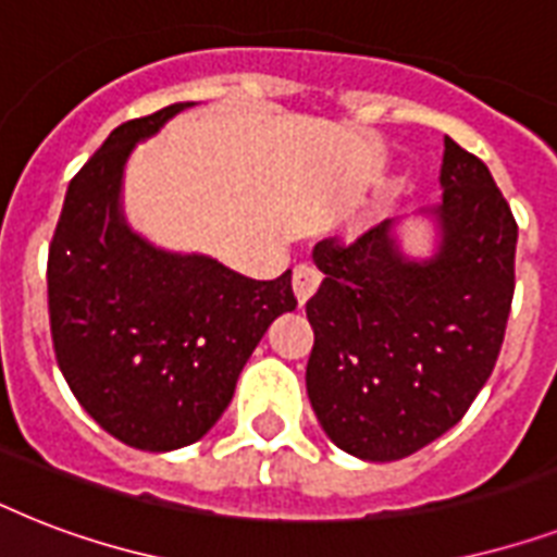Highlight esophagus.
<instances>
[{
	"mask_svg": "<svg viewBox=\"0 0 557 557\" xmlns=\"http://www.w3.org/2000/svg\"><path fill=\"white\" fill-rule=\"evenodd\" d=\"M321 286V271L314 269L312 262H297L292 271V288L300 304H306L314 295V288Z\"/></svg>",
	"mask_w": 557,
	"mask_h": 557,
	"instance_id": "obj_1",
	"label": "esophagus"
}]
</instances>
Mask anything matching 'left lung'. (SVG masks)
<instances>
[{"label":"left lung","instance_id":"1","mask_svg":"<svg viewBox=\"0 0 557 557\" xmlns=\"http://www.w3.org/2000/svg\"><path fill=\"white\" fill-rule=\"evenodd\" d=\"M442 248L396 251L389 222L314 245L306 393L330 440L370 462L410 457L466 416L492 375L515 297L518 222L474 152L445 138Z\"/></svg>","mask_w":557,"mask_h":557}]
</instances>
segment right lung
Returning a JSON list of instances; mask_svg holds the SVG:
<instances>
[{
	"instance_id": "add662e5",
	"label": "right lung",
	"mask_w": 557,
	"mask_h": 557,
	"mask_svg": "<svg viewBox=\"0 0 557 557\" xmlns=\"http://www.w3.org/2000/svg\"><path fill=\"white\" fill-rule=\"evenodd\" d=\"M190 103L133 117L72 178L48 245V323L74 398L129 448L173 450L225 413L271 321L292 312V271L251 280L208 257L156 251L121 219L135 141Z\"/></svg>"
}]
</instances>
